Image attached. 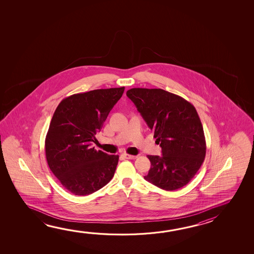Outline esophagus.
<instances>
[{"label": "esophagus", "mask_w": 254, "mask_h": 254, "mask_svg": "<svg viewBox=\"0 0 254 254\" xmlns=\"http://www.w3.org/2000/svg\"><path fill=\"white\" fill-rule=\"evenodd\" d=\"M122 156L124 157V158L126 159H135V158H137V156H133V155H129L127 153H123L122 154Z\"/></svg>", "instance_id": "esophagus-1"}]
</instances>
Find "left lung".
<instances>
[{
	"label": "left lung",
	"instance_id": "1",
	"mask_svg": "<svg viewBox=\"0 0 254 254\" xmlns=\"http://www.w3.org/2000/svg\"><path fill=\"white\" fill-rule=\"evenodd\" d=\"M127 96L157 138L162 156L147 157L150 171L144 179L168 191L191 181L204 162L206 143L195 107L183 97L161 88H131Z\"/></svg>",
	"mask_w": 254,
	"mask_h": 254
}]
</instances>
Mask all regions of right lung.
Wrapping results in <instances>:
<instances>
[{
  "label": "right lung",
  "mask_w": 254,
  "mask_h": 254,
  "mask_svg": "<svg viewBox=\"0 0 254 254\" xmlns=\"http://www.w3.org/2000/svg\"><path fill=\"white\" fill-rule=\"evenodd\" d=\"M124 90L114 87L74 94L55 111L45 139L47 162L63 187L74 195L92 194L113 179L119 155L90 145Z\"/></svg>",
  "instance_id": "1"
}]
</instances>
